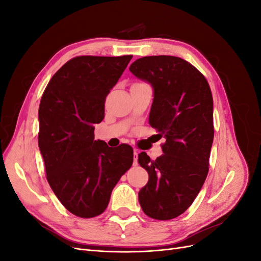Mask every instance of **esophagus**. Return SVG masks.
Returning <instances> with one entry per match:
<instances>
[{"label": "esophagus", "instance_id": "1", "mask_svg": "<svg viewBox=\"0 0 261 261\" xmlns=\"http://www.w3.org/2000/svg\"><path fill=\"white\" fill-rule=\"evenodd\" d=\"M138 164V151L135 149L134 150V165Z\"/></svg>", "mask_w": 261, "mask_h": 261}]
</instances>
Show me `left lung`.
<instances>
[{"label":"left lung","instance_id":"left-lung-1","mask_svg":"<svg viewBox=\"0 0 261 261\" xmlns=\"http://www.w3.org/2000/svg\"><path fill=\"white\" fill-rule=\"evenodd\" d=\"M129 70L152 86L149 124L165 138L163 154L155 160L138 154L149 174L138 194L140 207L152 219H174L193 203L208 174L215 135L212 93L204 76L180 58H140Z\"/></svg>","mask_w":261,"mask_h":261}]
</instances>
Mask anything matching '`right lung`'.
Listing matches in <instances>:
<instances>
[{"mask_svg": "<svg viewBox=\"0 0 261 261\" xmlns=\"http://www.w3.org/2000/svg\"><path fill=\"white\" fill-rule=\"evenodd\" d=\"M133 55H83L66 62L42 94L38 145L46 179L69 212L93 218L108 207L114 186L133 164L128 145L112 150L94 140V124L105 117V102Z\"/></svg>", "mask_w": 261, "mask_h": 261, "instance_id": "1", "label": "right lung"}]
</instances>
